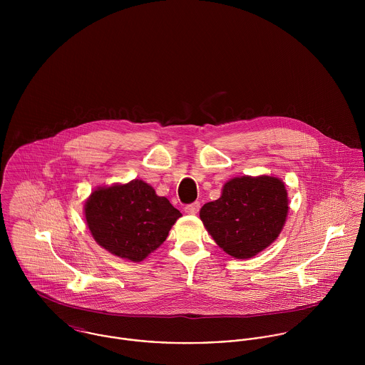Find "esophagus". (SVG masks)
<instances>
[{
  "instance_id": "obj_1",
  "label": "esophagus",
  "mask_w": 365,
  "mask_h": 365,
  "mask_svg": "<svg viewBox=\"0 0 365 365\" xmlns=\"http://www.w3.org/2000/svg\"><path fill=\"white\" fill-rule=\"evenodd\" d=\"M200 208H201V204L200 202H194V204H190V205H187L184 210H185V213H188V215H197L198 212H200Z\"/></svg>"
}]
</instances>
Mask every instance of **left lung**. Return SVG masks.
Returning a JSON list of instances; mask_svg holds the SVG:
<instances>
[{"label":"left lung","mask_w":365,"mask_h":365,"mask_svg":"<svg viewBox=\"0 0 365 365\" xmlns=\"http://www.w3.org/2000/svg\"><path fill=\"white\" fill-rule=\"evenodd\" d=\"M282 180L271 175L235 177L200 217L216 245L235 259H252L281 233L288 215Z\"/></svg>","instance_id":"obj_1"}]
</instances>
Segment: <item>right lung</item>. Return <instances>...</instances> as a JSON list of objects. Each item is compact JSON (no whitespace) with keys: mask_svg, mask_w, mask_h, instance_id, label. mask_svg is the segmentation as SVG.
<instances>
[{"mask_svg":"<svg viewBox=\"0 0 365 365\" xmlns=\"http://www.w3.org/2000/svg\"><path fill=\"white\" fill-rule=\"evenodd\" d=\"M87 226L96 242L125 260H145L167 239L181 216L152 185L142 180L100 187L84 205Z\"/></svg>","mask_w":365,"mask_h":365,"instance_id":"right-lung-1","label":"right lung"}]
</instances>
